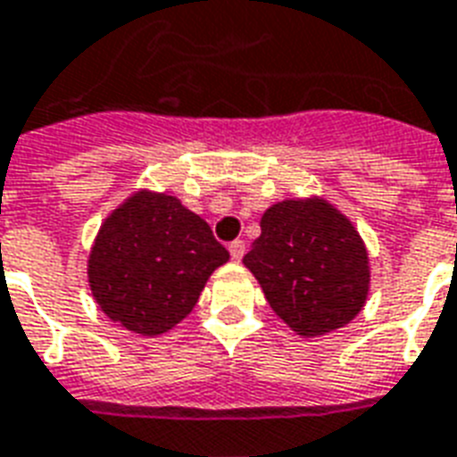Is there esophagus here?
Instances as JSON below:
<instances>
[{
    "label": "esophagus",
    "mask_w": 457,
    "mask_h": 457,
    "mask_svg": "<svg viewBox=\"0 0 457 457\" xmlns=\"http://www.w3.org/2000/svg\"><path fill=\"white\" fill-rule=\"evenodd\" d=\"M229 256H232V259H235V262H239V259H242V256H245V249H246V245L245 242H242V239H235V242H229Z\"/></svg>",
    "instance_id": "obj_1"
}]
</instances>
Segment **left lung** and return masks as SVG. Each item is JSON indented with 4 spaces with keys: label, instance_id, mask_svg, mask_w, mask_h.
<instances>
[{
    "label": "left lung",
    "instance_id": "left-lung-1",
    "mask_svg": "<svg viewBox=\"0 0 457 457\" xmlns=\"http://www.w3.org/2000/svg\"><path fill=\"white\" fill-rule=\"evenodd\" d=\"M273 312L303 337L349 324L368 295V254L349 220L320 198L263 212L245 254Z\"/></svg>",
    "mask_w": 457,
    "mask_h": 457
}]
</instances>
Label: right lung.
Wrapping results in <instances>:
<instances>
[{
	"label": "right lung",
	"mask_w": 457,
	"mask_h": 457,
	"mask_svg": "<svg viewBox=\"0 0 457 457\" xmlns=\"http://www.w3.org/2000/svg\"><path fill=\"white\" fill-rule=\"evenodd\" d=\"M229 254L174 195L137 194L104 222L89 256L101 310L137 334H164L198 303Z\"/></svg>",
	"instance_id": "obj_1"
}]
</instances>
